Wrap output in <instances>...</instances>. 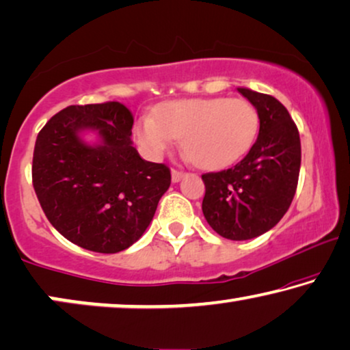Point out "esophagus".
<instances>
[{"label": "esophagus", "instance_id": "34e87169", "mask_svg": "<svg viewBox=\"0 0 350 350\" xmlns=\"http://www.w3.org/2000/svg\"><path fill=\"white\" fill-rule=\"evenodd\" d=\"M183 176H185V172L172 169V181H174V183H178V181L183 178Z\"/></svg>", "mask_w": 350, "mask_h": 350}]
</instances>
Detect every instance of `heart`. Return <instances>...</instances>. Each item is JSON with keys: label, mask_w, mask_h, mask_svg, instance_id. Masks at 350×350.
<instances>
[{"label": "heart", "mask_w": 350, "mask_h": 350, "mask_svg": "<svg viewBox=\"0 0 350 350\" xmlns=\"http://www.w3.org/2000/svg\"><path fill=\"white\" fill-rule=\"evenodd\" d=\"M260 128L257 109L240 98L167 100L154 115L135 121V144L148 159H159L181 139L196 165L219 170L240 161L252 148Z\"/></svg>", "instance_id": "heart-1"}]
</instances>
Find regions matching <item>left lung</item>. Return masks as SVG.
Wrapping results in <instances>:
<instances>
[{"mask_svg": "<svg viewBox=\"0 0 350 350\" xmlns=\"http://www.w3.org/2000/svg\"><path fill=\"white\" fill-rule=\"evenodd\" d=\"M257 109L259 135L245 158L227 170L204 174L202 211L227 240H251L275 227L297 191L300 134L287 109L270 94L238 88Z\"/></svg>", "mask_w": 350, "mask_h": 350, "instance_id": "8db88e82", "label": "left lung"}]
</instances>
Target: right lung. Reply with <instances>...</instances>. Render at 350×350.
I'll use <instances>...</instances> for the list:
<instances>
[{"mask_svg": "<svg viewBox=\"0 0 350 350\" xmlns=\"http://www.w3.org/2000/svg\"><path fill=\"white\" fill-rule=\"evenodd\" d=\"M134 116L120 103L69 105L38 134L33 186L55 229L88 251L113 254L134 245L170 186L164 164L133 146ZM94 130V146L81 139Z\"/></svg>", "mask_w": 350, "mask_h": 350, "instance_id": "right-lung-1", "label": "right lung"}]
</instances>
